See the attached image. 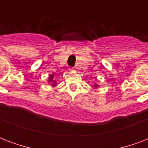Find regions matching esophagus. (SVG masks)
<instances>
[{
    "mask_svg": "<svg viewBox=\"0 0 148 148\" xmlns=\"http://www.w3.org/2000/svg\"><path fill=\"white\" fill-rule=\"evenodd\" d=\"M69 70H70V71L71 72V73H74V72L76 71V69H75V68H74V67H71Z\"/></svg>",
    "mask_w": 148,
    "mask_h": 148,
    "instance_id": "34e87169",
    "label": "esophagus"
}]
</instances>
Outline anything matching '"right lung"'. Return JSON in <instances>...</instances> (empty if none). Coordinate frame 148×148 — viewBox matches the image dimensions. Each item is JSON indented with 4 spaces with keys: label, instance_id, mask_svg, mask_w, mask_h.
<instances>
[{
    "label": "right lung",
    "instance_id": "1",
    "mask_svg": "<svg viewBox=\"0 0 148 148\" xmlns=\"http://www.w3.org/2000/svg\"><path fill=\"white\" fill-rule=\"evenodd\" d=\"M53 77V75H51V76H50V79H51V80H50V81H52V79H51V78H52ZM53 83H54V84H53V85H55V84H55V81H53Z\"/></svg>",
    "mask_w": 148,
    "mask_h": 148
}]
</instances>
